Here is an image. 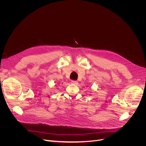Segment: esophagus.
Masks as SVG:
<instances>
[{
	"label": "esophagus",
	"mask_w": 146,
	"mask_h": 146,
	"mask_svg": "<svg viewBox=\"0 0 146 146\" xmlns=\"http://www.w3.org/2000/svg\"><path fill=\"white\" fill-rule=\"evenodd\" d=\"M71 83L73 84H74V85H77L78 84V82L77 81H75V80H72L71 81Z\"/></svg>",
	"instance_id": "1"
}]
</instances>
